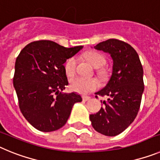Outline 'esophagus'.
Instances as JSON below:
<instances>
[{"label": "esophagus", "instance_id": "obj_1", "mask_svg": "<svg viewBox=\"0 0 160 160\" xmlns=\"http://www.w3.org/2000/svg\"><path fill=\"white\" fill-rule=\"evenodd\" d=\"M90 98V97H89V96H82V100L84 102H87L88 101L89 99Z\"/></svg>", "mask_w": 160, "mask_h": 160}]
</instances>
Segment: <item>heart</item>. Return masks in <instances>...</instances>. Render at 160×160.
I'll return each mask as SVG.
<instances>
[{
	"label": "heart",
	"instance_id": "obj_1",
	"mask_svg": "<svg viewBox=\"0 0 160 160\" xmlns=\"http://www.w3.org/2000/svg\"><path fill=\"white\" fill-rule=\"evenodd\" d=\"M93 66L95 68H100L105 66L107 63V58L103 54L97 51H90L86 54ZM78 65V58L72 56L66 59L64 63V70L67 77H73L76 73ZM98 73L102 74V70H98ZM70 88L74 92L79 94H88L97 90L99 87V83L94 78H84L82 77H75L70 80Z\"/></svg>",
	"mask_w": 160,
	"mask_h": 160
}]
</instances>
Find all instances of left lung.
<instances>
[{
  "label": "left lung",
  "mask_w": 160,
  "mask_h": 160,
  "mask_svg": "<svg viewBox=\"0 0 160 160\" xmlns=\"http://www.w3.org/2000/svg\"><path fill=\"white\" fill-rule=\"evenodd\" d=\"M111 54L113 73L107 87L98 95L107 96L104 107L90 119L94 129L107 136H115L125 131L136 118L144 90L143 69L135 49L118 39H108L94 46Z\"/></svg>",
  "instance_id": "8db88e82"
}]
</instances>
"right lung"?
Here are the masks:
<instances>
[{"label":"right lung","instance_id":"1","mask_svg":"<svg viewBox=\"0 0 160 160\" xmlns=\"http://www.w3.org/2000/svg\"><path fill=\"white\" fill-rule=\"evenodd\" d=\"M82 48L35 41L25 46L17 58L12 82L19 108L38 131L49 132L62 128L73 104L82 100L76 93H62L68 85L63 64Z\"/></svg>","mask_w":160,"mask_h":160}]
</instances>
